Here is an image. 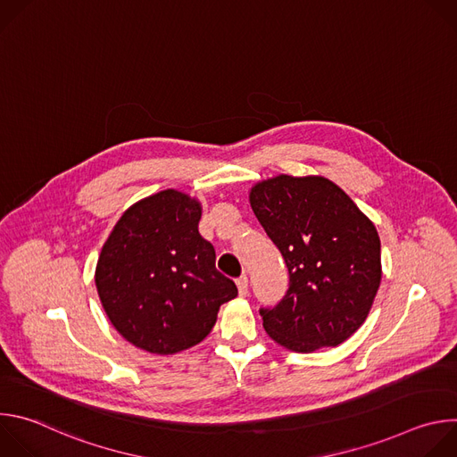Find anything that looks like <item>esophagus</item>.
<instances>
[{
    "mask_svg": "<svg viewBox=\"0 0 457 457\" xmlns=\"http://www.w3.org/2000/svg\"><path fill=\"white\" fill-rule=\"evenodd\" d=\"M237 287H238V293L240 296H245L247 295V277L242 275L237 278Z\"/></svg>",
    "mask_w": 457,
    "mask_h": 457,
    "instance_id": "34e87169",
    "label": "esophagus"
}]
</instances>
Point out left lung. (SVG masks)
Returning a JSON list of instances; mask_svg holds the SVG:
<instances>
[{"label":"left lung","mask_w":457,"mask_h":457,"mask_svg":"<svg viewBox=\"0 0 457 457\" xmlns=\"http://www.w3.org/2000/svg\"><path fill=\"white\" fill-rule=\"evenodd\" d=\"M249 203L289 271L284 298L260 307L266 333L296 353L344 344L365 321L381 282L374 224L323 177L262 180Z\"/></svg>","instance_id":"left-lung-1"}]
</instances>
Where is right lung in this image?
I'll use <instances>...</instances> for the list:
<instances>
[{"label": "right lung", "mask_w": 457, "mask_h": 457, "mask_svg": "<svg viewBox=\"0 0 457 457\" xmlns=\"http://www.w3.org/2000/svg\"><path fill=\"white\" fill-rule=\"evenodd\" d=\"M201 204L175 189L128 208L104 242L96 286L119 335L154 354L201 344L237 286L201 237Z\"/></svg>", "instance_id": "right-lung-1"}]
</instances>
